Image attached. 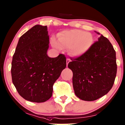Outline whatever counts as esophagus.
<instances>
[{"instance_id":"1","label":"esophagus","mask_w":125,"mask_h":125,"mask_svg":"<svg viewBox=\"0 0 125 125\" xmlns=\"http://www.w3.org/2000/svg\"><path fill=\"white\" fill-rule=\"evenodd\" d=\"M70 61H71L70 59H66V65L68 66V63L70 62Z\"/></svg>"}]
</instances>
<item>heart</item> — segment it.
<instances>
[{"label":"heart","instance_id":"1","mask_svg":"<svg viewBox=\"0 0 125 125\" xmlns=\"http://www.w3.org/2000/svg\"><path fill=\"white\" fill-rule=\"evenodd\" d=\"M93 42L91 34L77 29L62 31L58 34V42L54 39L52 40L53 46L59 50L69 48V53L74 57L83 55L90 49Z\"/></svg>","mask_w":125,"mask_h":125}]
</instances>
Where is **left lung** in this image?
<instances>
[{
	"label": "left lung",
	"mask_w": 125,
	"mask_h": 125,
	"mask_svg": "<svg viewBox=\"0 0 125 125\" xmlns=\"http://www.w3.org/2000/svg\"><path fill=\"white\" fill-rule=\"evenodd\" d=\"M72 60L68 66L73 72V87L79 98L94 101L110 91L117 65L115 51L107 38L101 34L86 53Z\"/></svg>",
	"instance_id": "8db88e82"
}]
</instances>
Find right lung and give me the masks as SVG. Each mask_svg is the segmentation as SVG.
I'll use <instances>...</instances> for the list:
<instances>
[{
    "instance_id": "obj_1",
    "label": "right lung",
    "mask_w": 125,
    "mask_h": 125,
    "mask_svg": "<svg viewBox=\"0 0 125 125\" xmlns=\"http://www.w3.org/2000/svg\"><path fill=\"white\" fill-rule=\"evenodd\" d=\"M47 26L35 25L19 39L11 63L12 83L22 98L42 103L52 95L54 82L66 65V57H49Z\"/></svg>"
}]
</instances>
